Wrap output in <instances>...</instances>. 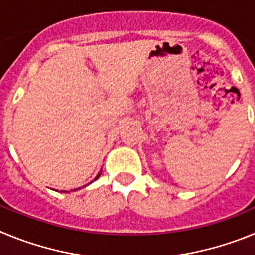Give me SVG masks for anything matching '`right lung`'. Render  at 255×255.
<instances>
[{
	"label": "right lung",
	"instance_id": "obj_1",
	"mask_svg": "<svg viewBox=\"0 0 255 255\" xmlns=\"http://www.w3.org/2000/svg\"><path fill=\"white\" fill-rule=\"evenodd\" d=\"M100 175H101V173H98V175H97V176H96V179H94V180H97V179H98V177H100Z\"/></svg>",
	"mask_w": 255,
	"mask_h": 255
}]
</instances>
